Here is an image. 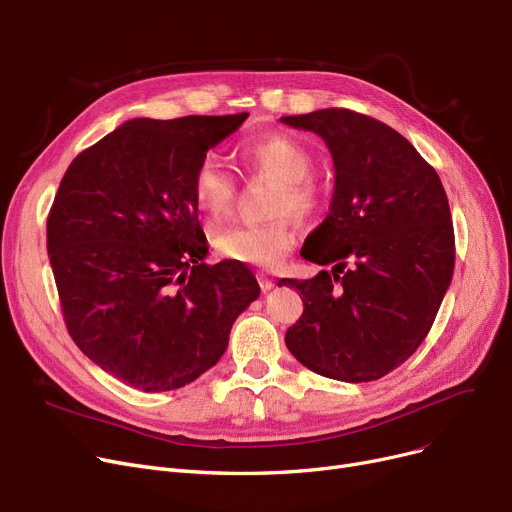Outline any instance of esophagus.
I'll list each match as a JSON object with an SVG mask.
<instances>
[{
    "label": "esophagus",
    "mask_w": 512,
    "mask_h": 512,
    "mask_svg": "<svg viewBox=\"0 0 512 512\" xmlns=\"http://www.w3.org/2000/svg\"><path fill=\"white\" fill-rule=\"evenodd\" d=\"M257 280H259V286H261L263 292H270L274 288V284H276L272 278H267L265 274H257Z\"/></svg>",
    "instance_id": "obj_1"
}]
</instances>
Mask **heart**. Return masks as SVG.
Segmentation results:
<instances>
[{"mask_svg": "<svg viewBox=\"0 0 512 512\" xmlns=\"http://www.w3.org/2000/svg\"><path fill=\"white\" fill-rule=\"evenodd\" d=\"M240 159L247 172L274 180L270 215L276 220L261 226L222 228L213 238V247L220 257L236 263L276 267L297 242L286 213L307 220L321 201L319 188L311 180L313 155L299 139L272 132L242 145ZM234 197L236 180L220 157L211 153L201 157L191 178V199L197 211L209 224H218L230 213Z\"/></svg>", "mask_w": 512, "mask_h": 512, "instance_id": "obj_1", "label": "heart"}]
</instances>
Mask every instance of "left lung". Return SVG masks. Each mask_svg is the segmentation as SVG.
<instances>
[{
    "instance_id": "left-lung-1",
    "label": "left lung",
    "mask_w": 512,
    "mask_h": 512,
    "mask_svg": "<svg viewBox=\"0 0 512 512\" xmlns=\"http://www.w3.org/2000/svg\"><path fill=\"white\" fill-rule=\"evenodd\" d=\"M280 122L319 134L336 170L328 218L301 249L326 270L278 282L297 288L305 305L286 346L326 378L380 380L425 340L452 280L444 186L419 151L380 120L328 107Z\"/></svg>"
}]
</instances>
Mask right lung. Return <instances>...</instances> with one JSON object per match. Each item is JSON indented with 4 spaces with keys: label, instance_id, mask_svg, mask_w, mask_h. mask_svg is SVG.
Instances as JSON below:
<instances>
[{
    "label": "right lung",
    "instance_id": "1",
    "mask_svg": "<svg viewBox=\"0 0 512 512\" xmlns=\"http://www.w3.org/2000/svg\"><path fill=\"white\" fill-rule=\"evenodd\" d=\"M249 114L137 118L78 153L47 218L66 328L95 365L145 392L195 382L257 297L242 263H205L191 199L199 159Z\"/></svg>",
    "mask_w": 512,
    "mask_h": 512
}]
</instances>
